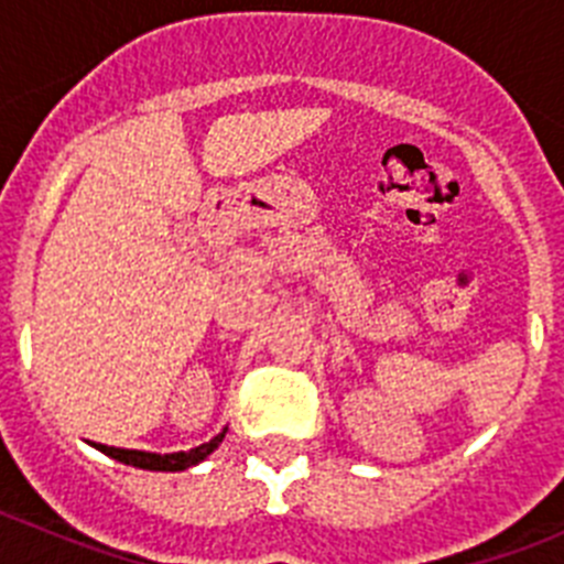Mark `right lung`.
Here are the masks:
<instances>
[{"label": "right lung", "mask_w": 564, "mask_h": 564, "mask_svg": "<svg viewBox=\"0 0 564 564\" xmlns=\"http://www.w3.org/2000/svg\"><path fill=\"white\" fill-rule=\"evenodd\" d=\"M226 435V432H223ZM223 435H217L214 441L203 443L192 452H174V455H152V452H134V449H115V446H104V443H96L104 455L115 457V460L127 463V466L134 468H149V471H183V468L194 466V463L206 460L217 446H220Z\"/></svg>", "instance_id": "right-lung-1"}]
</instances>
